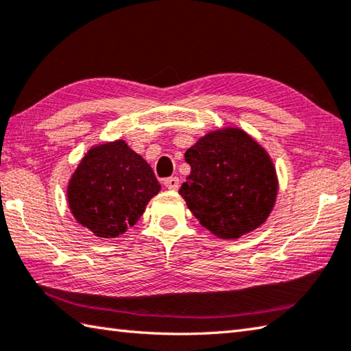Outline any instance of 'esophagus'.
Listing matches in <instances>:
<instances>
[{
  "instance_id": "34e87169",
  "label": "esophagus",
  "mask_w": 351,
  "mask_h": 351,
  "mask_svg": "<svg viewBox=\"0 0 351 351\" xmlns=\"http://www.w3.org/2000/svg\"><path fill=\"white\" fill-rule=\"evenodd\" d=\"M164 185H166L169 190H176L178 187H180V180H178L176 176L166 178V180H164Z\"/></svg>"
}]
</instances>
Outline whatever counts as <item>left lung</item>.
Segmentation results:
<instances>
[{"mask_svg": "<svg viewBox=\"0 0 351 351\" xmlns=\"http://www.w3.org/2000/svg\"><path fill=\"white\" fill-rule=\"evenodd\" d=\"M185 161L191 171L180 195L215 236L239 239L269 216L278 189L276 169L243 130L207 134L185 152Z\"/></svg>", "mask_w": 351, "mask_h": 351, "instance_id": "left-lung-1", "label": "left lung"}]
</instances>
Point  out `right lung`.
<instances>
[{
	"mask_svg": "<svg viewBox=\"0 0 351 351\" xmlns=\"http://www.w3.org/2000/svg\"><path fill=\"white\" fill-rule=\"evenodd\" d=\"M161 185L152 167L119 140L89 150L68 185V204L80 225L112 239L135 225Z\"/></svg>",
	"mask_w": 351,
	"mask_h": 351,
	"instance_id": "1",
	"label": "right lung"
}]
</instances>
